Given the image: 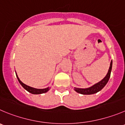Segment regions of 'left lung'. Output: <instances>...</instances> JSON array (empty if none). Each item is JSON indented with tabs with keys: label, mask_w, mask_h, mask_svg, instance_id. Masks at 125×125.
<instances>
[{
	"label": "left lung",
	"mask_w": 125,
	"mask_h": 125,
	"mask_svg": "<svg viewBox=\"0 0 125 125\" xmlns=\"http://www.w3.org/2000/svg\"><path fill=\"white\" fill-rule=\"evenodd\" d=\"M112 61L110 62V67L107 73L105 75V77L101 81L97 83L94 84L91 87H89L88 88H74V90L76 92L78 93L82 94H93L99 92V91L102 90L104 86H105L109 81V78L110 77V73L112 71Z\"/></svg>",
	"instance_id": "left-lung-1"
}]
</instances>
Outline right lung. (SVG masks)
Here are the masks:
<instances>
[{
	"label": "right lung",
	"instance_id": "right-lung-1",
	"mask_svg": "<svg viewBox=\"0 0 125 125\" xmlns=\"http://www.w3.org/2000/svg\"><path fill=\"white\" fill-rule=\"evenodd\" d=\"M16 77H17L18 80L19 82H20V83L21 84V86H22L25 90H27L28 92L34 94H42V93H47V91L50 90V87L46 88H44V89H37V88H32V87H31V86H28V85H26V84L23 83L20 80V78H19L18 77L16 73Z\"/></svg>",
	"mask_w": 125,
	"mask_h": 125
}]
</instances>
